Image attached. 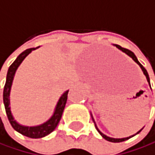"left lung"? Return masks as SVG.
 Instances as JSON below:
<instances>
[{
	"label": "left lung",
	"instance_id": "obj_1",
	"mask_svg": "<svg viewBox=\"0 0 155 155\" xmlns=\"http://www.w3.org/2000/svg\"><path fill=\"white\" fill-rule=\"evenodd\" d=\"M118 49H120L121 51H123V52H125L127 55H129V56L140 67V69L142 70V71H143V73H144V75L146 76V79H147V81H148V83H149V84H150V78H149V74H148V72H147V71H146V69L143 67L140 62H139V61H138V59H137V57L135 56V54L132 52V51H130V50H129V49H127V48H122V47H120L119 45H115ZM150 86H151V84H150ZM94 120V119H93ZM94 125H95V123H94ZM95 128H96V130H97V131L100 133V135L105 139V140H108V141H111V142H121V141H124V140H129V139H130L131 137H133V136H135L136 134H138V133H140V131H141V130H139L136 134H134V135H132V136H130V137H127V138H122V139H115V138H110V137H108V136H107V135H105L104 133H102L100 130H99L98 129H97V127H96V125H95Z\"/></svg>",
	"mask_w": 155,
	"mask_h": 155
}]
</instances>
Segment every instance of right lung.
Masks as SVG:
<instances>
[{
	"mask_svg": "<svg viewBox=\"0 0 155 155\" xmlns=\"http://www.w3.org/2000/svg\"><path fill=\"white\" fill-rule=\"evenodd\" d=\"M34 49H36V48H28V49L25 50L24 52H22L16 58V60L12 63V65L9 67L7 76H6V83H5L4 89H3V104H4L7 117L10 121L11 125H12V127L16 131H18L19 133H21L24 136H26V137H29L32 139H38V138H42V137L48 135L58 126L60 120L61 118L66 102H67L69 90L66 91L61 96V98L59 99V102L56 106V108H55L53 116L47 121V122H45L39 126H35V127L22 126L16 122L14 118V117H13V115H12V113H11V109H10V99H9L10 91H11V87H12L13 80H14V77H15V74L17 68L19 67V65L22 63V61L25 60V58L27 56V55Z\"/></svg>",
	"mask_w": 155,
	"mask_h": 155,
	"instance_id": "add662e5",
	"label": "right lung"
}]
</instances>
